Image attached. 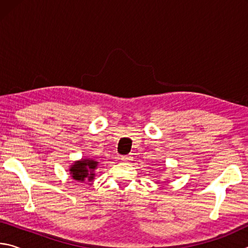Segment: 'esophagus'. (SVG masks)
Instances as JSON below:
<instances>
[{
    "instance_id": "34e87169",
    "label": "esophagus",
    "mask_w": 248,
    "mask_h": 248,
    "mask_svg": "<svg viewBox=\"0 0 248 248\" xmlns=\"http://www.w3.org/2000/svg\"><path fill=\"white\" fill-rule=\"evenodd\" d=\"M131 156H130V155H123V156H121V161H124V162H130L131 161Z\"/></svg>"
}]
</instances>
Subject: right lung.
Segmentation results:
<instances>
[{
	"label": "right lung",
	"mask_w": 248,
	"mask_h": 248,
	"mask_svg": "<svg viewBox=\"0 0 248 248\" xmlns=\"http://www.w3.org/2000/svg\"><path fill=\"white\" fill-rule=\"evenodd\" d=\"M98 165V162L92 158H82L81 161L74 162L70 167V174L73 179L78 182H92L95 176V170Z\"/></svg>",
	"instance_id": "1"
}]
</instances>
